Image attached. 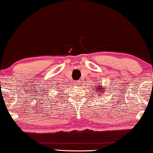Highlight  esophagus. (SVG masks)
I'll return each mask as SVG.
<instances>
[{
	"label": "esophagus",
	"instance_id": "obj_1",
	"mask_svg": "<svg viewBox=\"0 0 153 153\" xmlns=\"http://www.w3.org/2000/svg\"><path fill=\"white\" fill-rule=\"evenodd\" d=\"M74 84L75 85H79L80 84V82H79V81H74Z\"/></svg>",
	"mask_w": 153,
	"mask_h": 153
}]
</instances>
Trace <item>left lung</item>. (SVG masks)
<instances>
[{"instance_id":"1","label":"left lung","mask_w":153,"mask_h":153,"mask_svg":"<svg viewBox=\"0 0 153 153\" xmlns=\"http://www.w3.org/2000/svg\"><path fill=\"white\" fill-rule=\"evenodd\" d=\"M106 87L104 86H102L100 84H97V85H95V87H94V90L93 91L95 92V94H97V95H100V96H102L103 95V93H104V91H106Z\"/></svg>"}]
</instances>
